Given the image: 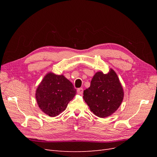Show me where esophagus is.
I'll return each mask as SVG.
<instances>
[{"instance_id": "34e87169", "label": "esophagus", "mask_w": 157, "mask_h": 157, "mask_svg": "<svg viewBox=\"0 0 157 157\" xmlns=\"http://www.w3.org/2000/svg\"><path fill=\"white\" fill-rule=\"evenodd\" d=\"M77 92H78V94H82V93H83V89H82V88H78V89H77Z\"/></svg>"}]
</instances>
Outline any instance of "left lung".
<instances>
[{"label": "left lung", "mask_w": 157, "mask_h": 157, "mask_svg": "<svg viewBox=\"0 0 157 157\" xmlns=\"http://www.w3.org/2000/svg\"><path fill=\"white\" fill-rule=\"evenodd\" d=\"M83 99L95 115L105 118L115 113L124 98V90L115 71L109 69L104 74L98 71L94 75L90 86L84 90Z\"/></svg>", "instance_id": "obj_1"}]
</instances>
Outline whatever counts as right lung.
Returning a JSON list of instances; mask_svg holds the SVG:
<instances>
[{"label":"right lung","instance_id":"add662e5","mask_svg":"<svg viewBox=\"0 0 157 157\" xmlns=\"http://www.w3.org/2000/svg\"><path fill=\"white\" fill-rule=\"evenodd\" d=\"M77 94L73 84L63 75L47 73L39 84L35 98L40 110L51 117L65 110L69 102Z\"/></svg>","mask_w":157,"mask_h":157}]
</instances>
